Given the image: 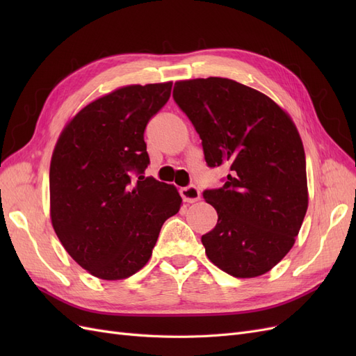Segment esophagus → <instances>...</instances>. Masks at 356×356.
Instances as JSON below:
<instances>
[{
  "mask_svg": "<svg viewBox=\"0 0 356 356\" xmlns=\"http://www.w3.org/2000/svg\"><path fill=\"white\" fill-rule=\"evenodd\" d=\"M179 193H181L182 200L187 202V203H195V202H197L200 199V191L195 186H188V187L181 188Z\"/></svg>",
  "mask_w": 356,
  "mask_h": 356,
  "instance_id": "obj_1",
  "label": "esophagus"
}]
</instances>
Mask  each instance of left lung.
<instances>
[{
	"instance_id": "1",
	"label": "left lung",
	"mask_w": 356,
	"mask_h": 356,
	"mask_svg": "<svg viewBox=\"0 0 356 356\" xmlns=\"http://www.w3.org/2000/svg\"><path fill=\"white\" fill-rule=\"evenodd\" d=\"M174 99L202 139L208 166L230 169L203 197L215 229L202 236L209 260L234 277H257L296 242L309 204L306 157L289 114L267 95L230 79L179 80Z\"/></svg>"
}]
</instances>
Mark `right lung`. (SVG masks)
Here are the masks:
<instances>
[{"mask_svg":"<svg viewBox=\"0 0 356 356\" xmlns=\"http://www.w3.org/2000/svg\"><path fill=\"white\" fill-rule=\"evenodd\" d=\"M170 90L172 81L129 84L101 96L71 118L53 149L51 225L72 260L104 281L141 270L182 204L175 186L143 175L145 126Z\"/></svg>","mask_w":356,"mask_h":356,"instance_id":"obj_1","label":"right lung"}]
</instances>
